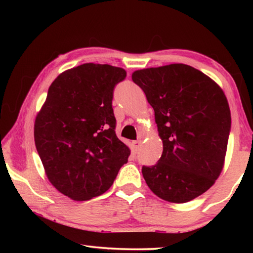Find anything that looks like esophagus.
<instances>
[{
    "instance_id": "obj_1",
    "label": "esophagus",
    "mask_w": 253,
    "mask_h": 253,
    "mask_svg": "<svg viewBox=\"0 0 253 253\" xmlns=\"http://www.w3.org/2000/svg\"><path fill=\"white\" fill-rule=\"evenodd\" d=\"M140 146H142V142H140V140H134V142H132V147H134L135 153L139 151Z\"/></svg>"
}]
</instances>
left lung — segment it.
I'll use <instances>...</instances> for the list:
<instances>
[{
  "mask_svg": "<svg viewBox=\"0 0 253 253\" xmlns=\"http://www.w3.org/2000/svg\"><path fill=\"white\" fill-rule=\"evenodd\" d=\"M155 111L162 156L143 166L158 198L185 203L211 187L223 169L231 130L224 92L195 68L174 63L137 70L131 76Z\"/></svg>",
  "mask_w": 253,
  "mask_h": 253,
  "instance_id": "left-lung-1",
  "label": "left lung"
}]
</instances>
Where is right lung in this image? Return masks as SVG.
<instances>
[{
    "mask_svg": "<svg viewBox=\"0 0 253 253\" xmlns=\"http://www.w3.org/2000/svg\"><path fill=\"white\" fill-rule=\"evenodd\" d=\"M126 71L84 63L51 84L34 123V142L51 184L75 201L113 185L130 151L116 136L113 97Z\"/></svg>",
    "mask_w": 253,
    "mask_h": 253,
    "instance_id": "1",
    "label": "right lung"
}]
</instances>
